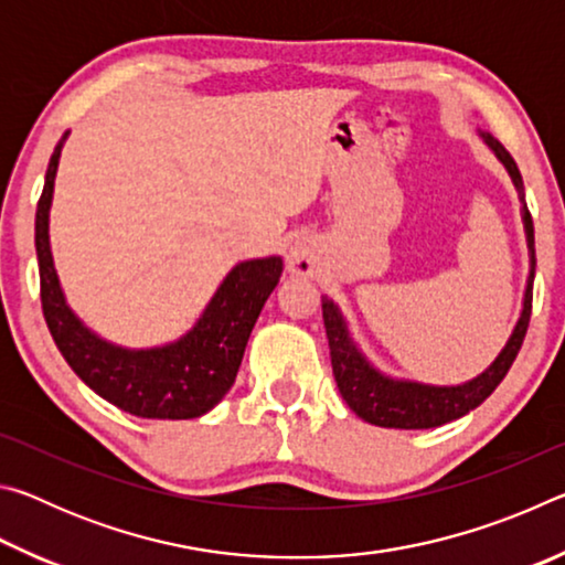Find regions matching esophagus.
Returning a JSON list of instances; mask_svg holds the SVG:
<instances>
[{
	"mask_svg": "<svg viewBox=\"0 0 565 565\" xmlns=\"http://www.w3.org/2000/svg\"><path fill=\"white\" fill-rule=\"evenodd\" d=\"M289 269L296 271V274H301V271L309 269V256H306L303 248H299V246L291 248V254H289Z\"/></svg>",
	"mask_w": 565,
	"mask_h": 565,
	"instance_id": "1",
	"label": "esophagus"
}]
</instances>
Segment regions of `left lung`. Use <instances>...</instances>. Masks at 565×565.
Wrapping results in <instances>:
<instances>
[{"label":"left lung","instance_id":"obj_1","mask_svg":"<svg viewBox=\"0 0 565 565\" xmlns=\"http://www.w3.org/2000/svg\"><path fill=\"white\" fill-rule=\"evenodd\" d=\"M481 137L486 139V145L495 151V157L503 161L505 169H509L515 189L523 191L519 167H515V161L509 157V151H505L499 141L491 137V134H481ZM523 224H525V238H529V248H531V276H529V286H525L523 313L519 323H515L509 343H505L503 351L495 356V361L483 371L481 376L468 381V384L426 386V384H414V381H394L384 374H379L374 366H369V361L361 356L359 349L353 347V341L349 339L347 323H343L333 301L329 299L321 301L323 327H327V339H329V351H331L333 379H337L341 396L353 414L361 416L363 420H369V424L384 426V428H436L441 424H448V420L466 416L468 411L481 406L483 401L493 394L495 386H499L505 379V374H509L515 356H519L521 343L525 339V331H529V321H531L535 248H533V218H531L529 206H523Z\"/></svg>","mask_w":565,"mask_h":565}]
</instances>
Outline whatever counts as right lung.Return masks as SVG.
<instances>
[{"label": "right lung", "mask_w": 565, "mask_h": 565, "mask_svg": "<svg viewBox=\"0 0 565 565\" xmlns=\"http://www.w3.org/2000/svg\"><path fill=\"white\" fill-rule=\"evenodd\" d=\"M64 139L66 134L46 167L34 224L42 311L56 349L84 384L131 416L179 420L206 414L234 384L248 333L279 284L281 259L269 256L234 266L196 327L169 347L147 351L111 347L74 317L52 264L50 206Z\"/></svg>", "instance_id": "1"}]
</instances>
